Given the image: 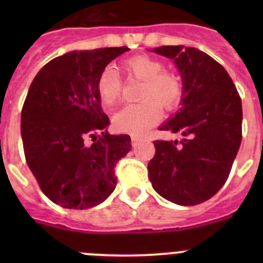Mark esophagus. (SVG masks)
Here are the masks:
<instances>
[{"label":"esophagus","mask_w":263,"mask_h":263,"mask_svg":"<svg viewBox=\"0 0 263 263\" xmlns=\"http://www.w3.org/2000/svg\"><path fill=\"white\" fill-rule=\"evenodd\" d=\"M139 142H141V138H138V137H132V145L137 146L139 145Z\"/></svg>","instance_id":"1"}]
</instances>
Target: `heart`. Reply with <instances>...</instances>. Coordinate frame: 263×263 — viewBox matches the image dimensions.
Wrapping results in <instances>:
<instances>
[{
  "instance_id": "heart-1",
  "label": "heart",
  "mask_w": 263,
  "mask_h": 263,
  "mask_svg": "<svg viewBox=\"0 0 263 263\" xmlns=\"http://www.w3.org/2000/svg\"><path fill=\"white\" fill-rule=\"evenodd\" d=\"M122 69L129 79L141 81L137 104H130L116 113L113 125L121 133L141 136L158 122L160 108L174 110L183 97L182 79L164 69V64L154 58L137 55L122 63ZM96 90L104 108L110 109L120 100L122 79L116 69L106 67L96 80Z\"/></svg>"
}]
</instances>
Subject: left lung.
<instances>
[{
    "label": "left lung",
    "instance_id": "1",
    "mask_svg": "<svg viewBox=\"0 0 263 263\" xmlns=\"http://www.w3.org/2000/svg\"><path fill=\"white\" fill-rule=\"evenodd\" d=\"M154 52L173 59L183 80L182 108L159 130L180 141H154L147 166L153 188L179 205H197L225 184L242 138L241 97L224 67L203 51L162 46Z\"/></svg>",
    "mask_w": 263,
    "mask_h": 263
}]
</instances>
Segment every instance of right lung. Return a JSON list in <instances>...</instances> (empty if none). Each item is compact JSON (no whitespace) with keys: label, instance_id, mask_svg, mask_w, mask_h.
<instances>
[{"label":"right lung","instance_id":"add662e5","mask_svg":"<svg viewBox=\"0 0 263 263\" xmlns=\"http://www.w3.org/2000/svg\"><path fill=\"white\" fill-rule=\"evenodd\" d=\"M127 47L72 51L36 73L21 113L25 158L42 192L68 210L103 203L117 183L115 167L130 152L127 134L111 136L97 76Z\"/></svg>","mask_w":263,"mask_h":263}]
</instances>
